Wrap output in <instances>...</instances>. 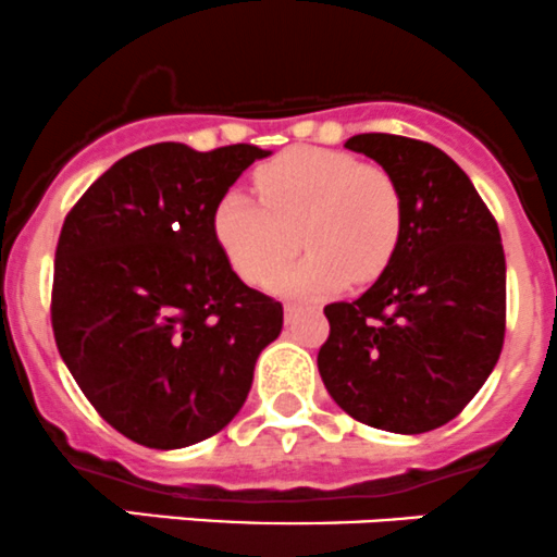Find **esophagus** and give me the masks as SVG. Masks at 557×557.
<instances>
[{"instance_id": "esophagus-1", "label": "esophagus", "mask_w": 557, "mask_h": 557, "mask_svg": "<svg viewBox=\"0 0 557 557\" xmlns=\"http://www.w3.org/2000/svg\"><path fill=\"white\" fill-rule=\"evenodd\" d=\"M297 311H300V306H297V302H286V306H284V313H286V319H292V317H295Z\"/></svg>"}]
</instances>
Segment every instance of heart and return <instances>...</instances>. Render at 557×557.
<instances>
[{"mask_svg":"<svg viewBox=\"0 0 557 557\" xmlns=\"http://www.w3.org/2000/svg\"><path fill=\"white\" fill-rule=\"evenodd\" d=\"M255 189L260 200L240 189L224 191L211 219L219 249L246 284H271L297 244L311 255L289 268L276 289L300 297L324 295L346 281L368 284L398 251L404 197L379 164L297 146L257 170Z\"/></svg>","mask_w":557,"mask_h":557,"instance_id":"heart-1","label":"heart"}]
</instances>
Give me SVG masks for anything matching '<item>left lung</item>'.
<instances>
[{
  "instance_id": "left-lung-1",
  "label": "left lung",
  "mask_w": 557,
  "mask_h": 557,
  "mask_svg": "<svg viewBox=\"0 0 557 557\" xmlns=\"http://www.w3.org/2000/svg\"><path fill=\"white\" fill-rule=\"evenodd\" d=\"M346 148L395 178L404 235L371 289L324 306L319 376L357 422L404 436L436 431L487 382L504 346L498 224L442 148L384 132L349 137Z\"/></svg>"
}]
</instances>
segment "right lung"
<instances>
[{"label": "right lung", "mask_w": 557, "mask_h": 557, "mask_svg": "<svg viewBox=\"0 0 557 557\" xmlns=\"http://www.w3.org/2000/svg\"><path fill=\"white\" fill-rule=\"evenodd\" d=\"M265 148L157 143L104 170L64 219L53 265L59 355L104 422L151 449L222 431L246 404L284 308L213 238L219 197Z\"/></svg>", "instance_id": "add662e5"}]
</instances>
